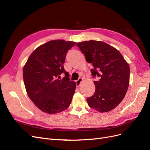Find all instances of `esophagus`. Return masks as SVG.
Wrapping results in <instances>:
<instances>
[{
	"label": "esophagus",
	"mask_w": 150,
	"mask_h": 150,
	"mask_svg": "<svg viewBox=\"0 0 150 150\" xmlns=\"http://www.w3.org/2000/svg\"><path fill=\"white\" fill-rule=\"evenodd\" d=\"M82 81H83V78H79L78 80H77L76 81V85H77V86H79L81 83H82Z\"/></svg>",
	"instance_id": "34e87169"
}]
</instances>
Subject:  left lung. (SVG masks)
Instances as JSON below:
<instances>
[{"instance_id": "obj_1", "label": "left lung", "mask_w": 150, "mask_h": 150, "mask_svg": "<svg viewBox=\"0 0 150 150\" xmlns=\"http://www.w3.org/2000/svg\"><path fill=\"white\" fill-rule=\"evenodd\" d=\"M86 61L92 63L91 69L96 90L88 98L90 108L104 112L115 109L122 101L129 83V66L116 49L102 41L91 40L77 44Z\"/></svg>"}]
</instances>
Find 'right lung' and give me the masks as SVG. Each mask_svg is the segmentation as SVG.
<instances>
[{
  "mask_svg": "<svg viewBox=\"0 0 150 150\" xmlns=\"http://www.w3.org/2000/svg\"><path fill=\"white\" fill-rule=\"evenodd\" d=\"M76 42L54 40L32 52L23 68V79L29 97L39 110L55 114L69 106L76 83L65 71L66 54ZM65 77L59 80L60 75Z\"/></svg>",
  "mask_w": 150,
  "mask_h": 150,
  "instance_id": "add662e5",
  "label": "right lung"
}]
</instances>
